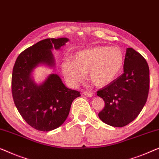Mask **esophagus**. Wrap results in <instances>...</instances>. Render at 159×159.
Segmentation results:
<instances>
[{"label": "esophagus", "instance_id": "esophagus-1", "mask_svg": "<svg viewBox=\"0 0 159 159\" xmlns=\"http://www.w3.org/2000/svg\"><path fill=\"white\" fill-rule=\"evenodd\" d=\"M84 95L88 97V98H92L93 96V93H92L91 92L89 91H84Z\"/></svg>", "mask_w": 159, "mask_h": 159}]
</instances>
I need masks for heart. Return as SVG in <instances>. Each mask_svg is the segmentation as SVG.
<instances>
[{"label":"heart","mask_w":159,"mask_h":159,"mask_svg":"<svg viewBox=\"0 0 159 159\" xmlns=\"http://www.w3.org/2000/svg\"><path fill=\"white\" fill-rule=\"evenodd\" d=\"M125 56L117 47H95L77 52L72 60L61 63V69L66 81L77 86L87 74V79L97 87H105L120 74Z\"/></svg>","instance_id":"b5f03b06"}]
</instances>
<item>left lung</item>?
<instances>
[{
	"label": "left lung",
	"instance_id": "1",
	"mask_svg": "<svg viewBox=\"0 0 159 159\" xmlns=\"http://www.w3.org/2000/svg\"><path fill=\"white\" fill-rule=\"evenodd\" d=\"M123 70V75L97 92L105 105L99 118L113 127H123L134 120L148 95L149 67L143 57L127 48Z\"/></svg>",
	"mask_w": 159,
	"mask_h": 159
}]
</instances>
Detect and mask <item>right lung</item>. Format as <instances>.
<instances>
[{"instance_id":"add662e5","label":"right lung","mask_w":159,"mask_h":159,"mask_svg":"<svg viewBox=\"0 0 159 159\" xmlns=\"http://www.w3.org/2000/svg\"><path fill=\"white\" fill-rule=\"evenodd\" d=\"M67 38L46 39L20 53L13 69L11 88L15 105L32 128L50 131L67 118L73 100L80 93L66 87L57 74H50L41 82L34 81L33 72L39 66H55L52 50H61Z\"/></svg>"}]
</instances>
